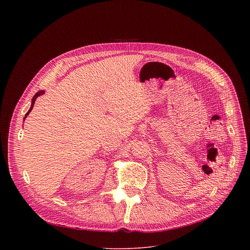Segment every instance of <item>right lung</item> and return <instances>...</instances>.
<instances>
[{
	"instance_id": "obj_1",
	"label": "right lung",
	"mask_w": 250,
	"mask_h": 250,
	"mask_svg": "<svg viewBox=\"0 0 250 250\" xmlns=\"http://www.w3.org/2000/svg\"><path fill=\"white\" fill-rule=\"evenodd\" d=\"M45 92L44 91H39L37 94H35L34 96H33V98H32V100H31V104H30V108H29V110H28V112L25 114V117L23 118V121L26 119V117L28 116V114L31 112V110H32V108H33V104H34V102H35V100H37V98L38 97H40V96H42V95H43Z\"/></svg>"
}]
</instances>
